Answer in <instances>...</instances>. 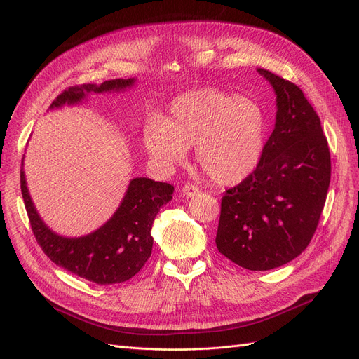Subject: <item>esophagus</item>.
Instances as JSON below:
<instances>
[{"label": "esophagus", "instance_id": "1", "mask_svg": "<svg viewBox=\"0 0 359 359\" xmlns=\"http://www.w3.org/2000/svg\"><path fill=\"white\" fill-rule=\"evenodd\" d=\"M182 194H183L186 198H192V196H195L196 194H199V187L195 186V184H192V183H187V184L183 186Z\"/></svg>", "mask_w": 359, "mask_h": 359}]
</instances>
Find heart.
<instances>
[{
  "label": "heart",
  "instance_id": "heart-1",
  "mask_svg": "<svg viewBox=\"0 0 359 359\" xmlns=\"http://www.w3.org/2000/svg\"><path fill=\"white\" fill-rule=\"evenodd\" d=\"M265 132V111L257 102L203 88L177 97L165 122L149 121L144 144L163 167L182 163L187 148L195 147L206 176L218 184H236L259 164Z\"/></svg>",
  "mask_w": 359,
  "mask_h": 359
}]
</instances>
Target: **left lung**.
Wrapping results in <instances>:
<instances>
[{
	"mask_svg": "<svg viewBox=\"0 0 359 359\" xmlns=\"http://www.w3.org/2000/svg\"><path fill=\"white\" fill-rule=\"evenodd\" d=\"M276 94V122L255 172L221 199L218 252L249 271L291 262L310 244L330 183V151L301 88L257 69Z\"/></svg>",
	"mask_w": 359,
	"mask_h": 359,
	"instance_id": "left-lung-1",
	"label": "left lung"
}]
</instances>
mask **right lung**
Instances as JSON below:
<instances>
[{
	"label": "right lung",
	"instance_id": "obj_1",
	"mask_svg": "<svg viewBox=\"0 0 359 359\" xmlns=\"http://www.w3.org/2000/svg\"><path fill=\"white\" fill-rule=\"evenodd\" d=\"M135 79H116L97 84H81L64 90L49 109L80 103L87 94L121 91ZM22 195L36 241L43 253L65 271L99 285L121 284L135 276L153 250L151 227L163 205L172 201L175 187L147 177L132 179L113 217L96 231L83 237H62L53 233L37 214L20 173Z\"/></svg>",
	"mask_w": 359,
	"mask_h": 359
}]
</instances>
